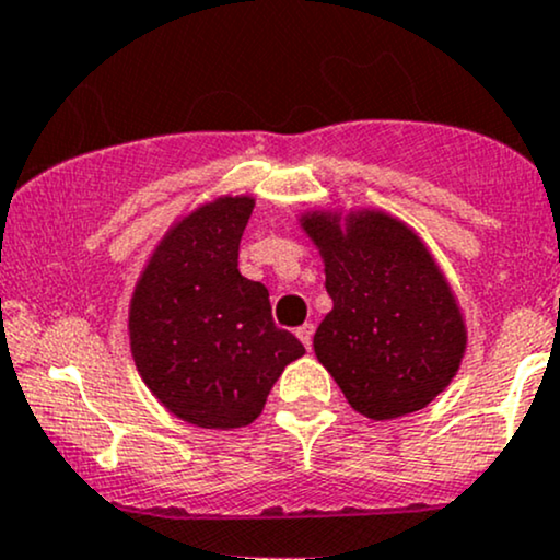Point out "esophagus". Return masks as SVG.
<instances>
[{
  "instance_id": "esophagus-1",
  "label": "esophagus",
  "mask_w": 560,
  "mask_h": 560,
  "mask_svg": "<svg viewBox=\"0 0 560 560\" xmlns=\"http://www.w3.org/2000/svg\"><path fill=\"white\" fill-rule=\"evenodd\" d=\"M295 335H299V340H301V343H304L306 348H308V351H312V338H314V325H308V322H306V325H301L299 327V330H295Z\"/></svg>"
}]
</instances>
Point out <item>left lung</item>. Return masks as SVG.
<instances>
[{"label":"left lung","instance_id":"1","mask_svg":"<svg viewBox=\"0 0 560 560\" xmlns=\"http://www.w3.org/2000/svg\"><path fill=\"white\" fill-rule=\"evenodd\" d=\"M332 308L314 353L353 411L385 422L432 404L466 353V319L413 228L383 209H304Z\"/></svg>","mask_w":560,"mask_h":560}]
</instances>
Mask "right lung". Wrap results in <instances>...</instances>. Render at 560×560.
<instances>
[{"label":"right lung","mask_w":560,"mask_h":560,"mask_svg":"<svg viewBox=\"0 0 560 560\" xmlns=\"http://www.w3.org/2000/svg\"><path fill=\"white\" fill-rule=\"evenodd\" d=\"M254 203L248 194H222L177 217L130 295V353L143 385L203 430L252 424L282 370L306 353L275 327L267 288L238 272Z\"/></svg>","instance_id":"obj_1"}]
</instances>
